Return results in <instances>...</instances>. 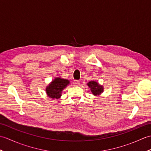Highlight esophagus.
I'll return each instance as SVG.
<instances>
[{
  "instance_id": "obj_1",
  "label": "esophagus",
  "mask_w": 151,
  "mask_h": 151,
  "mask_svg": "<svg viewBox=\"0 0 151 151\" xmlns=\"http://www.w3.org/2000/svg\"><path fill=\"white\" fill-rule=\"evenodd\" d=\"M74 83H75V86H78L80 84V81H75Z\"/></svg>"
}]
</instances>
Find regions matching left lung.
<instances>
[{"mask_svg":"<svg viewBox=\"0 0 151 151\" xmlns=\"http://www.w3.org/2000/svg\"><path fill=\"white\" fill-rule=\"evenodd\" d=\"M88 85L90 88L93 94H94L95 95H99L103 91V88H102V86L99 85L98 83L95 81H90L88 83Z\"/></svg>","mask_w":151,"mask_h":151,"instance_id":"1","label":"left lung"}]
</instances>
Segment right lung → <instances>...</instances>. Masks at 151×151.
Listing matches in <instances>:
<instances>
[{
    "instance_id": "1",
    "label": "right lung",
    "mask_w": 151,
    "mask_h": 151,
    "mask_svg": "<svg viewBox=\"0 0 151 151\" xmlns=\"http://www.w3.org/2000/svg\"><path fill=\"white\" fill-rule=\"evenodd\" d=\"M69 84L68 80L61 78H55L46 88L48 96L52 99H59L61 97L62 90Z\"/></svg>"
}]
</instances>
